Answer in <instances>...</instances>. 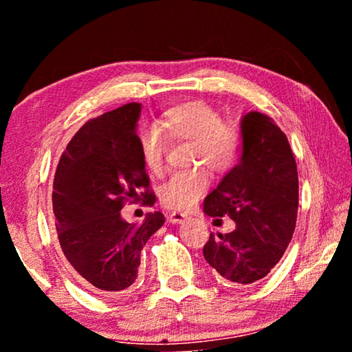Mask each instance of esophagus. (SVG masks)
<instances>
[{"label":"esophagus","mask_w":352,"mask_h":352,"mask_svg":"<svg viewBox=\"0 0 352 352\" xmlns=\"http://www.w3.org/2000/svg\"><path fill=\"white\" fill-rule=\"evenodd\" d=\"M168 219L170 223H183L184 220H188V216L183 212H172V214H169Z\"/></svg>","instance_id":"34e87169"}]
</instances>
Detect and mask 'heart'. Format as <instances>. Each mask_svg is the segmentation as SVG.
Here are the masks:
<instances>
[{
    "instance_id": "heart-1",
    "label": "heart",
    "mask_w": 352,
    "mask_h": 352,
    "mask_svg": "<svg viewBox=\"0 0 352 352\" xmlns=\"http://www.w3.org/2000/svg\"><path fill=\"white\" fill-rule=\"evenodd\" d=\"M166 133L174 140L192 141V162L204 163L214 172H225L236 163L241 151V132L234 124L222 121L220 111L205 100H189L170 107L158 124H148L138 133L142 164L152 174L163 170ZM210 178L204 169L178 172L160 189V200L166 208L188 211L204 195Z\"/></svg>"
}]
</instances>
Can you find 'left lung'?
Listing matches in <instances>:
<instances>
[{"label":"left lung","instance_id":"1","mask_svg":"<svg viewBox=\"0 0 352 352\" xmlns=\"http://www.w3.org/2000/svg\"><path fill=\"white\" fill-rule=\"evenodd\" d=\"M241 157L206 195L204 212L228 216L231 233H211L204 256L228 285H248L269 275L296 225L298 172L290 144L273 119L248 111L241 119Z\"/></svg>","mask_w":352,"mask_h":352}]
</instances>
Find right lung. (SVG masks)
I'll use <instances>...</instances> for the list:
<instances>
[{
	"label": "right lung",
	"instance_id": "obj_1",
	"mask_svg": "<svg viewBox=\"0 0 352 352\" xmlns=\"http://www.w3.org/2000/svg\"><path fill=\"white\" fill-rule=\"evenodd\" d=\"M141 104H126L88 121L58 162L52 210L65 258L80 283L115 296L138 276L141 250L164 223L160 211L141 223L121 216L126 199L138 200L148 188L138 147ZM152 206L155 195L141 192Z\"/></svg>",
	"mask_w": 352,
	"mask_h": 352
}]
</instances>
